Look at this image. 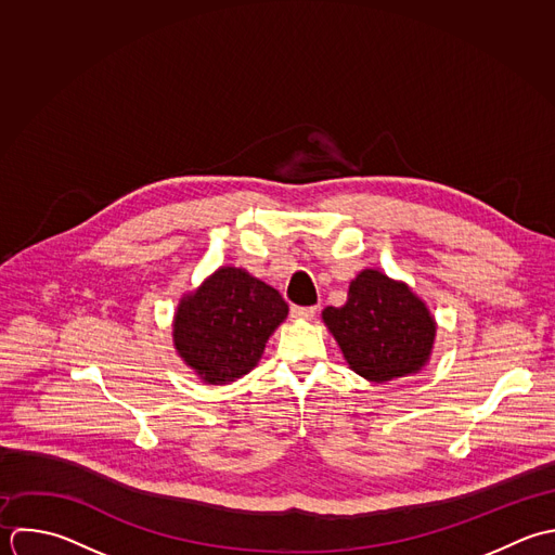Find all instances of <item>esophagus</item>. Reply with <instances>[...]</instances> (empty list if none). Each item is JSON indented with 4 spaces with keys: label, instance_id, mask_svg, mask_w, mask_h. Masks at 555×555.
I'll return each instance as SVG.
<instances>
[{
    "label": "esophagus",
    "instance_id": "esophagus-1",
    "mask_svg": "<svg viewBox=\"0 0 555 555\" xmlns=\"http://www.w3.org/2000/svg\"><path fill=\"white\" fill-rule=\"evenodd\" d=\"M318 307H292V318H300V320H311L315 315Z\"/></svg>",
    "mask_w": 555,
    "mask_h": 555
}]
</instances>
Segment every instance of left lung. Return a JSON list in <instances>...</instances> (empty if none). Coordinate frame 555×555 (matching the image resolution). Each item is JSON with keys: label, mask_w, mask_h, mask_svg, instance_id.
Returning a JSON list of instances; mask_svg holds the SVG:
<instances>
[{"label": "left lung", "mask_w": 555, "mask_h": 555, "mask_svg": "<svg viewBox=\"0 0 555 555\" xmlns=\"http://www.w3.org/2000/svg\"><path fill=\"white\" fill-rule=\"evenodd\" d=\"M348 365L372 383L420 372L435 344V320L404 285L378 270H363L344 307L322 313Z\"/></svg>", "instance_id": "left-lung-1"}]
</instances>
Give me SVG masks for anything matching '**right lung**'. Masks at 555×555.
<instances>
[{
  "mask_svg": "<svg viewBox=\"0 0 555 555\" xmlns=\"http://www.w3.org/2000/svg\"><path fill=\"white\" fill-rule=\"evenodd\" d=\"M287 311L274 287L244 270L220 268L181 300L175 348L205 383L227 385L257 365Z\"/></svg>",
  "mask_w": 555,
  "mask_h": 555,
  "instance_id": "1",
  "label": "right lung"
}]
</instances>
